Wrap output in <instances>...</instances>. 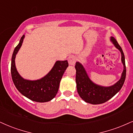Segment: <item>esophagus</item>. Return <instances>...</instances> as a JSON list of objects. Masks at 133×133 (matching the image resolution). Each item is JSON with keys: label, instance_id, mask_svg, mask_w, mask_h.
Returning a JSON list of instances; mask_svg holds the SVG:
<instances>
[{"label": "esophagus", "instance_id": "1", "mask_svg": "<svg viewBox=\"0 0 133 133\" xmlns=\"http://www.w3.org/2000/svg\"><path fill=\"white\" fill-rule=\"evenodd\" d=\"M68 63H69L70 65H74L75 63H76V58L74 55H70V56L68 57Z\"/></svg>", "mask_w": 133, "mask_h": 133}]
</instances>
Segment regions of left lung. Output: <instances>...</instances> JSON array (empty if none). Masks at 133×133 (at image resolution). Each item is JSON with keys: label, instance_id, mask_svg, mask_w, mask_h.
<instances>
[{"label": "left lung", "instance_id": "1", "mask_svg": "<svg viewBox=\"0 0 133 133\" xmlns=\"http://www.w3.org/2000/svg\"><path fill=\"white\" fill-rule=\"evenodd\" d=\"M111 41L115 46L118 49L122 54V61L124 65L121 79L116 84L110 87H102L93 83L88 77L84 67L79 62L75 65L76 68V83L77 91L81 99L91 104H101L108 101L122 89L126 78L125 60L122 47L114 37H111Z\"/></svg>", "mask_w": 133, "mask_h": 133}]
</instances>
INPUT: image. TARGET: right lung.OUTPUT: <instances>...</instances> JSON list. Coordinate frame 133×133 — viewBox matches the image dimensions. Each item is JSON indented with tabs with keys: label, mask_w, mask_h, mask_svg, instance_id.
Here are the masks:
<instances>
[{
	"label": "right lung",
	"mask_w": 133,
	"mask_h": 133,
	"mask_svg": "<svg viewBox=\"0 0 133 133\" xmlns=\"http://www.w3.org/2000/svg\"><path fill=\"white\" fill-rule=\"evenodd\" d=\"M24 37V35L21 37L19 44L15 49L11 58V74L13 82L21 94L32 101L45 102L51 101L57 94L60 80L68 66V61H57L51 71L41 79L29 81L23 79L16 69L15 59L22 45Z\"/></svg>",
	"instance_id": "add662e5"
}]
</instances>
